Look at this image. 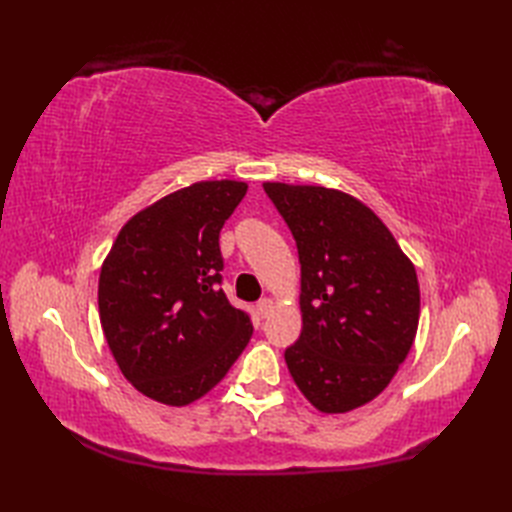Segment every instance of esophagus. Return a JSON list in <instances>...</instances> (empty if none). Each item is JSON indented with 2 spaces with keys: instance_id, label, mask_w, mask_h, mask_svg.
<instances>
[{
  "instance_id": "esophagus-1",
  "label": "esophagus",
  "mask_w": 512,
  "mask_h": 512,
  "mask_svg": "<svg viewBox=\"0 0 512 512\" xmlns=\"http://www.w3.org/2000/svg\"><path fill=\"white\" fill-rule=\"evenodd\" d=\"M256 309H258V314H260L262 318H267V316L271 314V309H273V301H271L269 297L260 299V301H258V305H256Z\"/></svg>"
}]
</instances>
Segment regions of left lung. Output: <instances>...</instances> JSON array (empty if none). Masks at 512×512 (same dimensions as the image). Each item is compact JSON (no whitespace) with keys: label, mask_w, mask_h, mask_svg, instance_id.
<instances>
[{"label":"left lung","mask_w":512,"mask_h":512,"mask_svg":"<svg viewBox=\"0 0 512 512\" xmlns=\"http://www.w3.org/2000/svg\"><path fill=\"white\" fill-rule=\"evenodd\" d=\"M297 241L301 320L284 359L316 410L344 414L378 397L414 344L421 290L391 230L354 196L267 181Z\"/></svg>","instance_id":"left-lung-1"}]
</instances>
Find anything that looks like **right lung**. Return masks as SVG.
I'll return each instance as SVG.
<instances>
[{"mask_svg": "<svg viewBox=\"0 0 512 512\" xmlns=\"http://www.w3.org/2000/svg\"><path fill=\"white\" fill-rule=\"evenodd\" d=\"M243 181H198L123 224L98 282L100 322L121 374L145 397L188 406L207 395L252 337L222 282L220 230Z\"/></svg>", "mask_w": 512, "mask_h": 512, "instance_id": "add662e5", "label": "right lung"}]
</instances>
